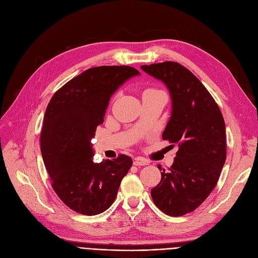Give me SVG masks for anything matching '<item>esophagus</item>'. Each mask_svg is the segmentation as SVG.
<instances>
[{
  "mask_svg": "<svg viewBox=\"0 0 258 258\" xmlns=\"http://www.w3.org/2000/svg\"><path fill=\"white\" fill-rule=\"evenodd\" d=\"M134 164L135 165H148L149 161L141 158V157H137V158H135V160H134Z\"/></svg>",
  "mask_w": 258,
  "mask_h": 258,
  "instance_id": "obj_1",
  "label": "esophagus"
}]
</instances>
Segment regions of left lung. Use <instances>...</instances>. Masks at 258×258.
I'll return each mask as SVG.
<instances>
[{
    "mask_svg": "<svg viewBox=\"0 0 258 258\" xmlns=\"http://www.w3.org/2000/svg\"><path fill=\"white\" fill-rule=\"evenodd\" d=\"M141 69L170 91L172 115L162 139L179 148L169 171L158 165L161 180L151 195L166 215L182 216L203 204L218 181L227 157L225 120L205 85L181 64L166 61Z\"/></svg>",
    "mask_w": 258,
    "mask_h": 258,
    "instance_id": "left-lung-1",
    "label": "left lung"
}]
</instances>
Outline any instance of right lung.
Returning <instances> with one entry per match:
<instances>
[{"instance_id":"obj_1","label":"right lung","mask_w":258,"mask_h":258,"mask_svg":"<svg viewBox=\"0 0 258 258\" xmlns=\"http://www.w3.org/2000/svg\"><path fill=\"white\" fill-rule=\"evenodd\" d=\"M140 73L131 66H97L73 78L53 94L44 115L41 153L53 191L73 211L93 216L115 201L133 160L93 161L91 140L117 88Z\"/></svg>"}]
</instances>
